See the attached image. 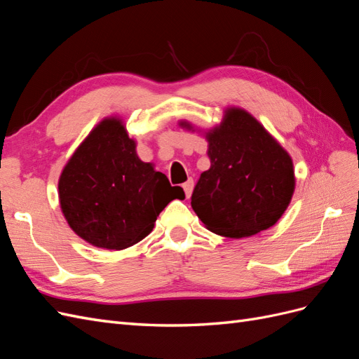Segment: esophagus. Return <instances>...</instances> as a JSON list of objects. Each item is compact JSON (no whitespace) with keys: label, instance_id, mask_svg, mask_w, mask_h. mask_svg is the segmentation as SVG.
Listing matches in <instances>:
<instances>
[{"label":"esophagus","instance_id":"1","mask_svg":"<svg viewBox=\"0 0 359 359\" xmlns=\"http://www.w3.org/2000/svg\"><path fill=\"white\" fill-rule=\"evenodd\" d=\"M193 186H194V182H193V178H189L186 182L182 184V189H184V191H186V196L187 198H190L191 196V191H193Z\"/></svg>","mask_w":359,"mask_h":359}]
</instances>
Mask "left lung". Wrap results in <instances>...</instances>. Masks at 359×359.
<instances>
[{"label": "left lung", "instance_id": "1", "mask_svg": "<svg viewBox=\"0 0 359 359\" xmlns=\"http://www.w3.org/2000/svg\"><path fill=\"white\" fill-rule=\"evenodd\" d=\"M189 130L193 126L181 121ZM211 168L201 173L191 208L208 231L244 238L274 226L295 191L287 151L241 107H227L205 133Z\"/></svg>", "mask_w": 359, "mask_h": 359}]
</instances>
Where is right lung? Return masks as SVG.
<instances>
[{"mask_svg": "<svg viewBox=\"0 0 359 359\" xmlns=\"http://www.w3.org/2000/svg\"><path fill=\"white\" fill-rule=\"evenodd\" d=\"M58 196L69 226L83 241L124 250L142 241L165 206L186 194L137 157L123 119L111 116L91 130L64 166Z\"/></svg>", "mask_w": 359, "mask_h": 359, "instance_id": "add662e5", "label": "right lung"}]
</instances>
